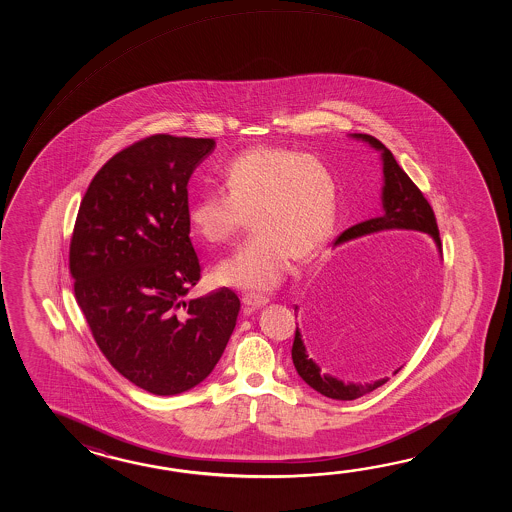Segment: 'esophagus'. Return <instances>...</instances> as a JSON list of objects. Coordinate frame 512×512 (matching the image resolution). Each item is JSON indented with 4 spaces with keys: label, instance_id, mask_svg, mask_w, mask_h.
<instances>
[{
    "label": "esophagus",
    "instance_id": "obj_1",
    "mask_svg": "<svg viewBox=\"0 0 512 512\" xmlns=\"http://www.w3.org/2000/svg\"><path fill=\"white\" fill-rule=\"evenodd\" d=\"M243 305L247 307V309H251V311H256V309H260L263 305L269 304V298H265V296H260V294H247V296H243Z\"/></svg>",
    "mask_w": 512,
    "mask_h": 512
}]
</instances>
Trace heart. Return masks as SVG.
Listing matches in <instances>:
<instances>
[{
	"label": "heart",
	"instance_id": "1",
	"mask_svg": "<svg viewBox=\"0 0 512 512\" xmlns=\"http://www.w3.org/2000/svg\"><path fill=\"white\" fill-rule=\"evenodd\" d=\"M227 192L208 190L190 207V225L207 243H227L251 214L254 232L216 267L221 285L271 291L293 258L326 243L337 216V179L324 161L293 148L263 146L230 161Z\"/></svg>",
	"mask_w": 512,
	"mask_h": 512
}]
</instances>
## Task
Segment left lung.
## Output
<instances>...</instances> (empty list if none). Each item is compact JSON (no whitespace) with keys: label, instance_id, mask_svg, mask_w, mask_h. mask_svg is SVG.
Segmentation results:
<instances>
[{"label":"left lung","instance_id":"obj_1","mask_svg":"<svg viewBox=\"0 0 512 512\" xmlns=\"http://www.w3.org/2000/svg\"><path fill=\"white\" fill-rule=\"evenodd\" d=\"M351 137L357 139V141L368 142L371 148L381 152L382 174H384L382 214L379 218L362 221L359 225H353L351 229L344 230L338 236L335 245L355 240V238L366 236V234H373V232H381V230H419V232L428 234L435 241L439 254H441V238H439L434 210L430 207V203L426 201L423 192L414 185V181L406 175L403 168L395 161L393 153L379 139L366 135V133H351ZM315 305L316 309H320L318 304ZM296 311H298V307H294V313ZM305 313H309V309ZM291 355H293V364L296 371H298V375L313 390L326 395L329 399L353 401V399H359L366 393L377 390L379 386L388 382V377H384V379L368 382V384H353V382L338 381L335 377L327 375L326 371H322V368L316 364L315 359L309 355V351L305 348L304 337H302L298 327H296V333H294ZM399 370H395V373Z\"/></svg>","mask_w":512,"mask_h":512}]
</instances>
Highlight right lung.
<instances>
[{
  "instance_id": "add662e5",
  "label": "right lung",
  "mask_w": 512,
  "mask_h": 512,
  "mask_svg": "<svg viewBox=\"0 0 512 512\" xmlns=\"http://www.w3.org/2000/svg\"><path fill=\"white\" fill-rule=\"evenodd\" d=\"M214 139L152 135L113 155L87 186L69 245L75 298L122 377L177 395L216 368L240 313L227 287L186 302L201 278L188 181Z\"/></svg>"
}]
</instances>
